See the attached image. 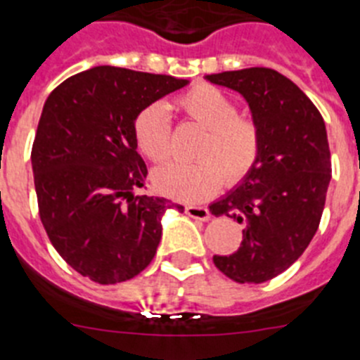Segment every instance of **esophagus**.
<instances>
[{"label":"esophagus","mask_w":360,"mask_h":360,"mask_svg":"<svg viewBox=\"0 0 360 360\" xmlns=\"http://www.w3.org/2000/svg\"><path fill=\"white\" fill-rule=\"evenodd\" d=\"M188 217H192V219L197 220H210L212 219V213H210L208 208H204V206H186L184 208Z\"/></svg>","instance_id":"1"}]
</instances>
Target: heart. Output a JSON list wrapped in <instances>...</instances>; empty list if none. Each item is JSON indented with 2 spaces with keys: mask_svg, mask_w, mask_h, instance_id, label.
I'll return each instance as SVG.
<instances>
[{
  "mask_svg": "<svg viewBox=\"0 0 360 360\" xmlns=\"http://www.w3.org/2000/svg\"><path fill=\"white\" fill-rule=\"evenodd\" d=\"M170 109L204 127L192 165L172 163L152 174L163 195L181 202L208 199L222 184H235L251 172L262 152V129L249 115L236 112L235 100L219 87L197 84L170 102ZM138 150L154 163L172 154V120L163 103L141 109L132 124Z\"/></svg>",
  "mask_w": 360,
  "mask_h": 360,
  "instance_id": "obj_1",
  "label": "heart"
}]
</instances>
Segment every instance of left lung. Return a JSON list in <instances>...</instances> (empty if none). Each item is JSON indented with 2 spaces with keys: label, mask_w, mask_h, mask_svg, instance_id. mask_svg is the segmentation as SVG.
I'll list each match as a JSON object with an SVG mask.
<instances>
[{
  "label": "left lung",
  "mask_w": 360,
  "mask_h": 360,
  "mask_svg": "<svg viewBox=\"0 0 360 360\" xmlns=\"http://www.w3.org/2000/svg\"><path fill=\"white\" fill-rule=\"evenodd\" d=\"M206 80L240 93L262 129L255 168L210 206L215 217L244 224L240 248L215 255L213 264L238 283H264L289 269L319 228L332 179L325 122L309 96L271 68L222 71Z\"/></svg>",
  "instance_id": "1"
}]
</instances>
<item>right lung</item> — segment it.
Listing matches in <instances>:
<instances>
[{"mask_svg": "<svg viewBox=\"0 0 360 360\" xmlns=\"http://www.w3.org/2000/svg\"><path fill=\"white\" fill-rule=\"evenodd\" d=\"M188 80L96 66L70 77L44 102L34 147L39 217L68 265L102 285L140 274L161 240V217L181 204L134 193L147 165L132 124Z\"/></svg>", "mask_w": 360, "mask_h": 360, "instance_id": "add662e5", "label": "right lung"}]
</instances>
